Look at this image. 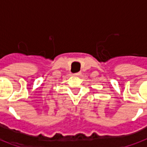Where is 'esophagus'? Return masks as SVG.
<instances>
[{
	"label": "esophagus",
	"mask_w": 147,
	"mask_h": 147,
	"mask_svg": "<svg viewBox=\"0 0 147 147\" xmlns=\"http://www.w3.org/2000/svg\"><path fill=\"white\" fill-rule=\"evenodd\" d=\"M74 76H80V75H81V72H76V73H75V74H73Z\"/></svg>",
	"instance_id": "esophagus-1"
}]
</instances>
